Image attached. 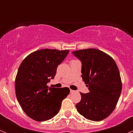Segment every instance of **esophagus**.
Wrapping results in <instances>:
<instances>
[{
  "mask_svg": "<svg viewBox=\"0 0 133 133\" xmlns=\"http://www.w3.org/2000/svg\"><path fill=\"white\" fill-rule=\"evenodd\" d=\"M75 91L74 90H71V89H70V92L71 93H73V92H74Z\"/></svg>",
  "mask_w": 133,
  "mask_h": 133,
  "instance_id": "esophagus-1",
  "label": "esophagus"
}]
</instances>
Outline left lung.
Segmentation results:
<instances>
[{
    "label": "left lung",
    "instance_id": "1",
    "mask_svg": "<svg viewBox=\"0 0 133 133\" xmlns=\"http://www.w3.org/2000/svg\"><path fill=\"white\" fill-rule=\"evenodd\" d=\"M82 63V78L89 89L81 95L77 111L88 120L101 121L116 107L122 84L117 65L112 57L98 49H80L72 52Z\"/></svg>",
    "mask_w": 133,
    "mask_h": 133
}]
</instances>
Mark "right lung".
Wrapping results in <instances>:
<instances>
[{
  "label": "right lung",
  "instance_id": "right-lung-1",
  "mask_svg": "<svg viewBox=\"0 0 133 133\" xmlns=\"http://www.w3.org/2000/svg\"><path fill=\"white\" fill-rule=\"evenodd\" d=\"M69 50L43 49L31 53L21 63L15 78L17 100L25 113L38 122L51 119L58 113L62 102L69 94L68 88H49L57 67Z\"/></svg>",
  "mask_w": 133,
  "mask_h": 133
}]
</instances>
